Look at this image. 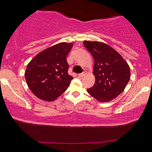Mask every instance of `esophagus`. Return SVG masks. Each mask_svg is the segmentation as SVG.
Returning a JSON list of instances; mask_svg holds the SVG:
<instances>
[{
    "mask_svg": "<svg viewBox=\"0 0 152 152\" xmlns=\"http://www.w3.org/2000/svg\"><path fill=\"white\" fill-rule=\"evenodd\" d=\"M84 76H85V72H83V73L79 74L78 76L79 77V78H82V77H84Z\"/></svg>",
    "mask_w": 152,
    "mask_h": 152,
    "instance_id": "obj_1",
    "label": "esophagus"
}]
</instances>
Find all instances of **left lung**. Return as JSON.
Here are the masks:
<instances>
[{
	"instance_id": "left-lung-1",
	"label": "left lung",
	"mask_w": 152,
	"mask_h": 152,
	"mask_svg": "<svg viewBox=\"0 0 152 152\" xmlns=\"http://www.w3.org/2000/svg\"><path fill=\"white\" fill-rule=\"evenodd\" d=\"M84 45L94 58L95 83L87 92L100 102L114 99L124 91L130 79L128 64L110 46L84 41Z\"/></svg>"
}]
</instances>
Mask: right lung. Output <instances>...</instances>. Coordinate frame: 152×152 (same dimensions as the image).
Instances as JSON below:
<instances>
[{"instance_id": "1", "label": "right lung", "mask_w": 152, "mask_h": 152, "mask_svg": "<svg viewBox=\"0 0 152 152\" xmlns=\"http://www.w3.org/2000/svg\"><path fill=\"white\" fill-rule=\"evenodd\" d=\"M73 43L62 42L45 49L28 64L25 77L36 96L53 101L66 91L73 77L68 74L66 57Z\"/></svg>"}]
</instances>
